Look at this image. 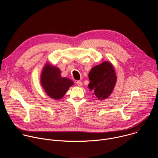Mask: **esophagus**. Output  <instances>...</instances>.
I'll list each match as a JSON object with an SVG mask.
<instances>
[{
	"label": "esophagus",
	"instance_id": "esophagus-1",
	"mask_svg": "<svg viewBox=\"0 0 158 158\" xmlns=\"http://www.w3.org/2000/svg\"><path fill=\"white\" fill-rule=\"evenodd\" d=\"M76 84H77V85L78 86H82V82L80 81H77L76 82Z\"/></svg>",
	"mask_w": 158,
	"mask_h": 158
}]
</instances>
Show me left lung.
Here are the masks:
<instances>
[{
    "instance_id": "left-lung-1",
    "label": "left lung",
    "mask_w": 158,
    "mask_h": 158,
    "mask_svg": "<svg viewBox=\"0 0 158 158\" xmlns=\"http://www.w3.org/2000/svg\"><path fill=\"white\" fill-rule=\"evenodd\" d=\"M90 82L88 87L99 100L107 98L116 85L117 77L112 64L104 61L98 65L89 73Z\"/></svg>"
}]
</instances>
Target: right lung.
Masks as SVG:
<instances>
[{
    "label": "right lung",
    "instance_id": "right-lung-1",
    "mask_svg": "<svg viewBox=\"0 0 158 158\" xmlns=\"http://www.w3.org/2000/svg\"><path fill=\"white\" fill-rule=\"evenodd\" d=\"M40 82L44 91L51 98L60 99L65 95L69 87L74 84L72 80L62 77L58 67L47 63L41 73Z\"/></svg>",
    "mask_w": 158,
    "mask_h": 158
}]
</instances>
